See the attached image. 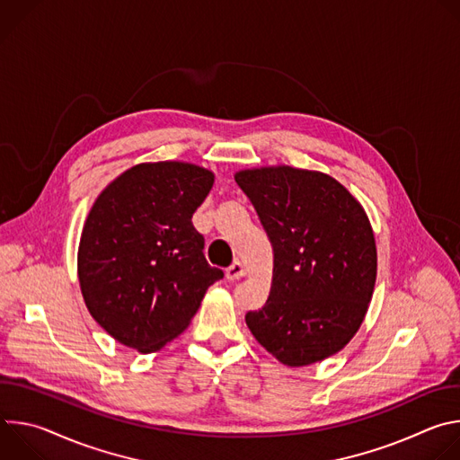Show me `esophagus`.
Wrapping results in <instances>:
<instances>
[{"label":"esophagus","mask_w":460,"mask_h":460,"mask_svg":"<svg viewBox=\"0 0 460 460\" xmlns=\"http://www.w3.org/2000/svg\"><path fill=\"white\" fill-rule=\"evenodd\" d=\"M226 277H227V280H238V279L243 277V266L240 264L238 260H234L233 264L226 270Z\"/></svg>","instance_id":"obj_1"}]
</instances>
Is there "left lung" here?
I'll use <instances>...</instances> for the list:
<instances>
[{
    "label": "left lung",
    "instance_id": "obj_1",
    "mask_svg": "<svg viewBox=\"0 0 460 460\" xmlns=\"http://www.w3.org/2000/svg\"><path fill=\"white\" fill-rule=\"evenodd\" d=\"M273 247L271 291L245 322L282 364L307 366L357 333L376 279V247L362 206L323 172L266 167L234 176Z\"/></svg>",
    "mask_w": 460,
    "mask_h": 460
}]
</instances>
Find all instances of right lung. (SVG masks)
Listing matches in <instances>:
<instances>
[{
	"label": "right lung",
	"instance_id": "1",
	"mask_svg": "<svg viewBox=\"0 0 460 460\" xmlns=\"http://www.w3.org/2000/svg\"><path fill=\"white\" fill-rule=\"evenodd\" d=\"M215 181L181 162L130 167L98 196L84 226L78 277L93 318L123 346L160 349L189 325L211 284L192 226Z\"/></svg>",
	"mask_w": 460,
	"mask_h": 460
}]
</instances>
